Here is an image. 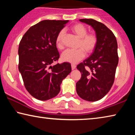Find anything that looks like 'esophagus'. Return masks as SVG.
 <instances>
[{
	"label": "esophagus",
	"instance_id": "obj_1",
	"mask_svg": "<svg viewBox=\"0 0 135 135\" xmlns=\"http://www.w3.org/2000/svg\"><path fill=\"white\" fill-rule=\"evenodd\" d=\"M76 65H75V64H71V68H72L73 70H74L75 68H76Z\"/></svg>",
	"mask_w": 135,
	"mask_h": 135
}]
</instances>
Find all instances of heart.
<instances>
[{"label": "heart", "instance_id": "heart-1", "mask_svg": "<svg viewBox=\"0 0 135 135\" xmlns=\"http://www.w3.org/2000/svg\"><path fill=\"white\" fill-rule=\"evenodd\" d=\"M70 30L80 38L77 46L79 49L66 50L61 55V59L65 62L76 64L84 58L85 52L87 54H90L94 51L97 45L98 37L94 33H88V28L80 23L74 24ZM65 35V31L61 30L56 36V45L59 49L64 48V39Z\"/></svg>", "mask_w": 135, "mask_h": 135}]
</instances>
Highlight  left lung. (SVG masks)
Masks as SVG:
<instances>
[{"label": "left lung", "mask_w": 135, "mask_h": 135, "mask_svg": "<svg viewBox=\"0 0 135 135\" xmlns=\"http://www.w3.org/2000/svg\"><path fill=\"white\" fill-rule=\"evenodd\" d=\"M79 20L94 29L98 43L91 55L77 66L81 77L76 83V91L84 100L97 101L108 93L114 83L118 62L117 42L105 25L93 19Z\"/></svg>", "instance_id": "obj_1"}]
</instances>
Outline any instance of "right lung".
Returning <instances> with one entry per match:
<instances>
[{
	"label": "right lung",
	"mask_w": 135,
	"mask_h": 135,
	"mask_svg": "<svg viewBox=\"0 0 135 135\" xmlns=\"http://www.w3.org/2000/svg\"><path fill=\"white\" fill-rule=\"evenodd\" d=\"M68 21L43 20L31 26L20 41L18 69L25 88L37 99L56 97L63 79L71 71L70 63L52 65L59 58L56 36Z\"/></svg>",
	"instance_id": "1"
}]
</instances>
